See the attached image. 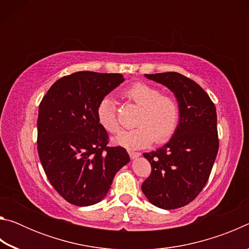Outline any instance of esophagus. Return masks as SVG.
<instances>
[{
  "label": "esophagus",
  "instance_id": "esophagus-1",
  "mask_svg": "<svg viewBox=\"0 0 249 249\" xmlns=\"http://www.w3.org/2000/svg\"><path fill=\"white\" fill-rule=\"evenodd\" d=\"M128 154H129L130 158H132V159H136V158H138L142 155L141 153H136V151H129Z\"/></svg>",
  "mask_w": 249,
  "mask_h": 249
}]
</instances>
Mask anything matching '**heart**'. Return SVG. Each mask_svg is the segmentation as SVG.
Segmentation results:
<instances>
[{
    "instance_id": "b5f03b06",
    "label": "heart",
    "mask_w": 249,
    "mask_h": 249,
    "mask_svg": "<svg viewBox=\"0 0 249 249\" xmlns=\"http://www.w3.org/2000/svg\"><path fill=\"white\" fill-rule=\"evenodd\" d=\"M122 95L141 107L136 125L138 127L126 130L116 136L113 142L128 149L148 147L155 141L162 144L175 134L179 122V107L175 99L161 95V91L149 84L137 82L123 91ZM101 126L108 133H117L116 103L111 96H104L96 108Z\"/></svg>"
}]
</instances>
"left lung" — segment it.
<instances>
[{
  "instance_id": "obj_1",
  "label": "left lung",
  "mask_w": 249,
  "mask_h": 249,
  "mask_svg": "<svg viewBox=\"0 0 249 249\" xmlns=\"http://www.w3.org/2000/svg\"><path fill=\"white\" fill-rule=\"evenodd\" d=\"M145 77L174 93L179 123L167 144L144 153L151 174L142 191L157 208L178 209L195 200L209 180L218 150L216 108L199 84L178 72Z\"/></svg>"
}]
</instances>
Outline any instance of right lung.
Segmentation results:
<instances>
[{
    "label": "right lung",
    "instance_id": "right-lung-1",
    "mask_svg": "<svg viewBox=\"0 0 249 249\" xmlns=\"http://www.w3.org/2000/svg\"><path fill=\"white\" fill-rule=\"evenodd\" d=\"M121 73L80 71L54 82L39 104L37 146L50 183L69 203L89 206L107 196L122 167L123 147H108L100 101L124 82Z\"/></svg>",
    "mask_w": 249,
    "mask_h": 249
}]
</instances>
